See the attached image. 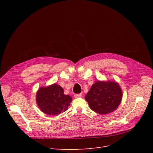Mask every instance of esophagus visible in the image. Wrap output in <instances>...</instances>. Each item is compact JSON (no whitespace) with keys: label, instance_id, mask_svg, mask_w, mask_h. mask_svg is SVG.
<instances>
[{"label":"esophagus","instance_id":"1","mask_svg":"<svg viewBox=\"0 0 153 153\" xmlns=\"http://www.w3.org/2000/svg\"><path fill=\"white\" fill-rule=\"evenodd\" d=\"M81 95H82V94H75V95H74V97H75V98H78V97H81Z\"/></svg>","mask_w":153,"mask_h":153}]
</instances>
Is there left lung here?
<instances>
[{
    "instance_id": "left-lung-1",
    "label": "left lung",
    "mask_w": 153,
    "mask_h": 153,
    "mask_svg": "<svg viewBox=\"0 0 153 153\" xmlns=\"http://www.w3.org/2000/svg\"><path fill=\"white\" fill-rule=\"evenodd\" d=\"M122 90L114 81H97L85 96L92 110L107 115L117 109L122 100Z\"/></svg>"
}]
</instances>
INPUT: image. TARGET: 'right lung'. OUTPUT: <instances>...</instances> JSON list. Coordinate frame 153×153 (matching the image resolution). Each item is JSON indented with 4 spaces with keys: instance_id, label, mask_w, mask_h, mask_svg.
<instances>
[{
    "instance_id": "1",
    "label": "right lung",
    "mask_w": 153,
    "mask_h": 153,
    "mask_svg": "<svg viewBox=\"0 0 153 153\" xmlns=\"http://www.w3.org/2000/svg\"><path fill=\"white\" fill-rule=\"evenodd\" d=\"M71 101V96L64 94L63 88L56 84L41 87L36 95L38 107L48 115H59L66 111Z\"/></svg>"
}]
</instances>
